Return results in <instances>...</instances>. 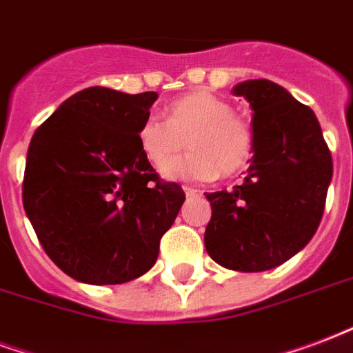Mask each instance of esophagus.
<instances>
[{
    "label": "esophagus",
    "mask_w": 353,
    "mask_h": 353,
    "mask_svg": "<svg viewBox=\"0 0 353 353\" xmlns=\"http://www.w3.org/2000/svg\"><path fill=\"white\" fill-rule=\"evenodd\" d=\"M184 193H186L188 197H197V195H201V190H197V188L184 186Z\"/></svg>",
    "instance_id": "esophagus-1"
}]
</instances>
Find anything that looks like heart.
Segmentation results:
<instances>
[{
    "instance_id": "obj_1",
    "label": "heart",
    "mask_w": 353,
    "mask_h": 353,
    "mask_svg": "<svg viewBox=\"0 0 353 353\" xmlns=\"http://www.w3.org/2000/svg\"><path fill=\"white\" fill-rule=\"evenodd\" d=\"M192 152L173 164L185 139ZM137 143L145 160L163 169L173 180H214L232 176L248 165L253 154V132L242 117L232 113V105L208 91L190 92L165 108V121L156 115L145 117L137 128Z\"/></svg>"
}]
</instances>
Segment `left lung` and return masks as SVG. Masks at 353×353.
<instances>
[{
	"instance_id": "8db88e82",
	"label": "left lung",
	"mask_w": 353,
	"mask_h": 353,
	"mask_svg": "<svg viewBox=\"0 0 353 353\" xmlns=\"http://www.w3.org/2000/svg\"><path fill=\"white\" fill-rule=\"evenodd\" d=\"M253 110V158L230 192L206 193L205 245L219 266L264 272L292 259L314 236L333 174L331 152L309 105L270 79L238 83Z\"/></svg>"
}]
</instances>
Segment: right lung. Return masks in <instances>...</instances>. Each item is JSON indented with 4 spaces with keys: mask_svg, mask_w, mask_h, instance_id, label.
Here are the masks:
<instances>
[{
    "mask_svg": "<svg viewBox=\"0 0 353 353\" xmlns=\"http://www.w3.org/2000/svg\"><path fill=\"white\" fill-rule=\"evenodd\" d=\"M156 98L89 87L31 137L23 208L46 255L72 279L121 285L147 274L186 199L137 143Z\"/></svg>",
    "mask_w": 353,
    "mask_h": 353,
    "instance_id": "right-lung-1",
    "label": "right lung"
}]
</instances>
